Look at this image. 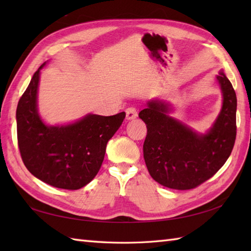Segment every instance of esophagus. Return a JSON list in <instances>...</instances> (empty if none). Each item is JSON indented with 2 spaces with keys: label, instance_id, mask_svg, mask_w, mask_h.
Wrapping results in <instances>:
<instances>
[{
  "label": "esophagus",
  "instance_id": "1",
  "mask_svg": "<svg viewBox=\"0 0 251 251\" xmlns=\"http://www.w3.org/2000/svg\"><path fill=\"white\" fill-rule=\"evenodd\" d=\"M126 117L127 120H134L137 117V110L135 106H129L126 109Z\"/></svg>",
  "mask_w": 251,
  "mask_h": 251
}]
</instances>
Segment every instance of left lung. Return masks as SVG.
<instances>
[{"mask_svg":"<svg viewBox=\"0 0 251 251\" xmlns=\"http://www.w3.org/2000/svg\"><path fill=\"white\" fill-rule=\"evenodd\" d=\"M223 93L220 115L206 135L167 115V105L148 103L139 112L147 125L143 157L151 177L166 188L191 190L204 183L230 156L236 139L237 99L231 82L222 72L217 76Z\"/></svg>","mask_w":251,"mask_h":251,"instance_id":"1","label":"left lung"}]
</instances>
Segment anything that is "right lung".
I'll return each mask as SVG.
<instances>
[{
	"mask_svg": "<svg viewBox=\"0 0 251 251\" xmlns=\"http://www.w3.org/2000/svg\"><path fill=\"white\" fill-rule=\"evenodd\" d=\"M42 67L33 74L17 105L20 155L26 169L37 179L55 188L78 190L98 174L106 143L120 128L126 114H89L68 126H46L36 109Z\"/></svg>",
	"mask_w": 251,
	"mask_h": 251,
	"instance_id": "1",
	"label": "right lung"
}]
</instances>
